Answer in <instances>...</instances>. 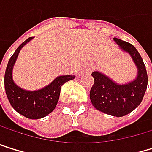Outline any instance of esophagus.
Masks as SVG:
<instances>
[{
  "label": "esophagus",
  "instance_id": "34e87169",
  "mask_svg": "<svg viewBox=\"0 0 152 152\" xmlns=\"http://www.w3.org/2000/svg\"><path fill=\"white\" fill-rule=\"evenodd\" d=\"M89 70H91V69H89Z\"/></svg>",
  "mask_w": 152,
  "mask_h": 152
}]
</instances>
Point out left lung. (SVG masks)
I'll list each match as a JSON object with an SVG mask.
<instances>
[{"label": "left lung", "mask_w": 152, "mask_h": 152, "mask_svg": "<svg viewBox=\"0 0 152 152\" xmlns=\"http://www.w3.org/2000/svg\"><path fill=\"white\" fill-rule=\"evenodd\" d=\"M118 46L131 56L138 68L135 80L126 85H118L99 72H93L94 84L89 96L92 105L99 111L114 117H123L132 112L142 101L148 86V75L138 50L131 44L114 38Z\"/></svg>", "instance_id": "obj_1"}]
</instances>
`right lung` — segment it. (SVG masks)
<instances>
[{"label":"right lung","instance_id":"1","mask_svg":"<svg viewBox=\"0 0 152 152\" xmlns=\"http://www.w3.org/2000/svg\"><path fill=\"white\" fill-rule=\"evenodd\" d=\"M32 39L33 36L25 40L10 58L4 75V87L10 104L17 112L27 118L38 119L53 111L58 102L61 86L75 77L70 75H61L47 86L36 91H26L17 86L12 77V67L22 47Z\"/></svg>","mask_w":152,"mask_h":152}]
</instances>
